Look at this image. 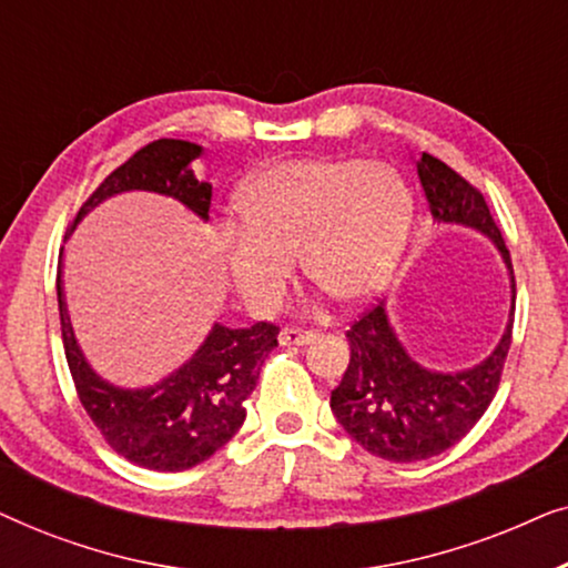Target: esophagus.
Wrapping results in <instances>:
<instances>
[{
	"label": "esophagus",
	"mask_w": 568,
	"mask_h": 568,
	"mask_svg": "<svg viewBox=\"0 0 568 568\" xmlns=\"http://www.w3.org/2000/svg\"><path fill=\"white\" fill-rule=\"evenodd\" d=\"M317 338L315 331H307V328H294V325H286L278 333V344L282 346H305V344H313Z\"/></svg>",
	"instance_id": "34e87169"
}]
</instances>
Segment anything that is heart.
<instances>
[{"mask_svg":"<svg viewBox=\"0 0 568 568\" xmlns=\"http://www.w3.org/2000/svg\"><path fill=\"white\" fill-rule=\"evenodd\" d=\"M240 235L230 276L253 310L282 297L292 258L317 290L354 305L385 290L406 247L410 193L383 162L284 160L240 185L232 201Z\"/></svg>","mask_w":568,"mask_h":568,"instance_id":"1","label":"heart"}]
</instances>
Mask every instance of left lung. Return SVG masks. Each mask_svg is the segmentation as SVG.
<instances>
[{"instance_id": "left-lung-1", "label": "left lung", "mask_w": 568, "mask_h": 568, "mask_svg": "<svg viewBox=\"0 0 568 568\" xmlns=\"http://www.w3.org/2000/svg\"><path fill=\"white\" fill-rule=\"evenodd\" d=\"M416 168L434 220L468 224L499 245L509 268L515 315V268L484 193L426 152ZM511 323L515 321H509L507 333L486 362L468 372L442 375L410 359L387 323L385 305L377 302L348 325L352 356L338 387L331 393V410L348 437L383 460L416 463L445 453L491 406L509 354Z\"/></svg>"}]
</instances>
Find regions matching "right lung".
<instances>
[{
    "mask_svg": "<svg viewBox=\"0 0 568 568\" xmlns=\"http://www.w3.org/2000/svg\"><path fill=\"white\" fill-rule=\"evenodd\" d=\"M199 154L201 146L183 139H158L142 146L90 193L72 227L100 201L123 191L173 196L206 220L212 185L199 183L189 168ZM57 297L61 338L77 398L113 453L146 470H189L227 445L245 422V400L255 390L263 362L271 348L278 346V325L274 323H255L251 328H227L216 323L191 362L160 385L121 390L103 383L77 346L61 290V266Z\"/></svg>",
    "mask_w": 568,
    "mask_h": 568,
    "instance_id": "right-lung-1",
    "label": "right lung"
}]
</instances>
